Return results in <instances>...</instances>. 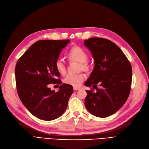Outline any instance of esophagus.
I'll list each match as a JSON object with an SVG mask.
<instances>
[{"mask_svg": "<svg viewBox=\"0 0 149 149\" xmlns=\"http://www.w3.org/2000/svg\"><path fill=\"white\" fill-rule=\"evenodd\" d=\"M73 90H74V91H77V90H80V88L74 87H73Z\"/></svg>", "mask_w": 149, "mask_h": 149, "instance_id": "esophagus-1", "label": "esophagus"}]
</instances>
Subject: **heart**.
Returning a JSON list of instances; mask_svg holds the SVG:
<instances>
[{
    "label": "heart",
    "instance_id": "obj_1",
    "mask_svg": "<svg viewBox=\"0 0 149 149\" xmlns=\"http://www.w3.org/2000/svg\"><path fill=\"white\" fill-rule=\"evenodd\" d=\"M68 57L70 59L81 62V68L87 70L89 68V64L86 62L88 56L84 49L79 46H74L71 48L68 53ZM55 67L61 74H65L66 72L65 62L62 58L59 57L56 59ZM85 79V75L82 73L68 74L63 79V82L66 84L73 86H79Z\"/></svg>",
    "mask_w": 149,
    "mask_h": 149
}]
</instances>
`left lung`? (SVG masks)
Wrapping results in <instances>:
<instances>
[{"mask_svg": "<svg viewBox=\"0 0 149 149\" xmlns=\"http://www.w3.org/2000/svg\"><path fill=\"white\" fill-rule=\"evenodd\" d=\"M84 45L95 63L85 86L96 90H86L85 106L95 116L108 117L121 109L129 96L132 66L121 49L110 40L91 38L84 40Z\"/></svg>", "mask_w": 149, "mask_h": 149, "instance_id": "left-lung-1", "label": "left lung"}]
</instances>
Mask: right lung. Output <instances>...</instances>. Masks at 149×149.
<instances>
[{
  "label": "right lung",
  "instance_id": "1",
  "mask_svg": "<svg viewBox=\"0 0 149 149\" xmlns=\"http://www.w3.org/2000/svg\"><path fill=\"white\" fill-rule=\"evenodd\" d=\"M70 40H42L35 42L19 59L15 68L19 97L33 115L52 121L65 111L73 88L62 84L58 91L52 90L50 84H61L55 67L56 59Z\"/></svg>",
  "mask_w": 149,
  "mask_h": 149
}]
</instances>
